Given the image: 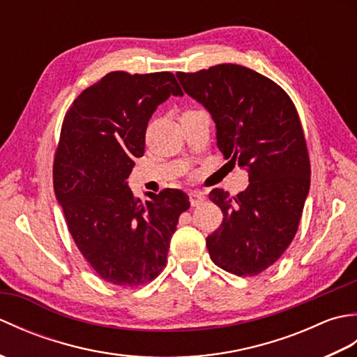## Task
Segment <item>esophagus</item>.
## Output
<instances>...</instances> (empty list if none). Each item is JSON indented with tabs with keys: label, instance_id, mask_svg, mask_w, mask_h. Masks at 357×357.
Segmentation results:
<instances>
[{
	"label": "esophagus",
	"instance_id": "esophagus-1",
	"mask_svg": "<svg viewBox=\"0 0 357 357\" xmlns=\"http://www.w3.org/2000/svg\"><path fill=\"white\" fill-rule=\"evenodd\" d=\"M188 198H190L192 207H198V206H201L204 201H206V196H204V193H201L198 190L188 193Z\"/></svg>",
	"mask_w": 357,
	"mask_h": 357
}]
</instances>
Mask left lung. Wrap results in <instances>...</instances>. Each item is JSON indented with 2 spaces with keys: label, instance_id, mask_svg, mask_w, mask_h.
Here are the masks:
<instances>
[{
  "label": "left lung",
  "instance_id": "8db88e82",
  "mask_svg": "<svg viewBox=\"0 0 357 357\" xmlns=\"http://www.w3.org/2000/svg\"><path fill=\"white\" fill-rule=\"evenodd\" d=\"M176 78L213 118L224 158L248 173V187L236 196L210 192L224 215L207 236L211 261L233 275H259L291 244L310 190L298 110L275 81L244 66L218 64Z\"/></svg>",
  "mask_w": 357,
  "mask_h": 357
}]
</instances>
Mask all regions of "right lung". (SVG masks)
I'll list each match as a JSON object with an SVG mask.
<instances>
[{
    "label": "right lung",
    "instance_id": "obj_1",
    "mask_svg": "<svg viewBox=\"0 0 357 357\" xmlns=\"http://www.w3.org/2000/svg\"><path fill=\"white\" fill-rule=\"evenodd\" d=\"M183 96L170 72H110L66 113L53 162V188L67 229L98 276L119 287L153 280L188 196L178 188L133 196L127 179L146 149L147 124L169 96Z\"/></svg>",
    "mask_w": 357,
    "mask_h": 357
}]
</instances>
